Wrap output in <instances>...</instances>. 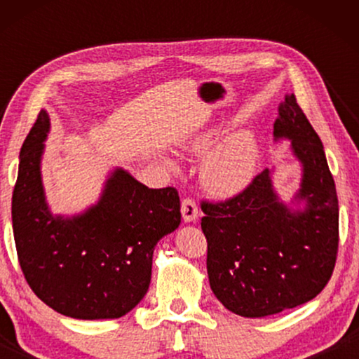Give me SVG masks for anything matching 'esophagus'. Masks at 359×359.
Segmentation results:
<instances>
[{"label":"esophagus","instance_id":"obj_1","mask_svg":"<svg viewBox=\"0 0 359 359\" xmlns=\"http://www.w3.org/2000/svg\"><path fill=\"white\" fill-rule=\"evenodd\" d=\"M181 215H183L184 222H194L198 219L199 210L193 199H183V203H181Z\"/></svg>","mask_w":359,"mask_h":359}]
</instances>
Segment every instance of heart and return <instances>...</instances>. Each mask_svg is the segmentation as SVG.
<instances>
[{"mask_svg":"<svg viewBox=\"0 0 359 359\" xmlns=\"http://www.w3.org/2000/svg\"><path fill=\"white\" fill-rule=\"evenodd\" d=\"M222 134L224 129L220 126L204 127L186 135L180 140L178 145L184 154L203 156L219 141ZM258 160L259 149L257 137L248 130L235 132L220 140L219 144L204 156L199 170L201 183L214 198H235L253 183L258 170ZM163 163L170 170L178 168L170 158H163Z\"/></svg>","mask_w":359,"mask_h":359,"instance_id":"obj_1","label":"heart"}]
</instances>
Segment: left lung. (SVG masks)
<instances>
[{"label": "left lung", "mask_w": 359, "mask_h": 359, "mask_svg": "<svg viewBox=\"0 0 359 359\" xmlns=\"http://www.w3.org/2000/svg\"><path fill=\"white\" fill-rule=\"evenodd\" d=\"M274 142L289 140L301 165L291 199L264 170L242 194L203 204L208 276L214 296L242 317H266L306 304L325 287L338 250V198L320 137L296 96L279 102Z\"/></svg>", "instance_id": "left-lung-1"}]
</instances>
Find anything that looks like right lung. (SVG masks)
Masks as SVG:
<instances>
[{
    "label": "right lung",
    "instance_id": "right-lung-1",
    "mask_svg": "<svg viewBox=\"0 0 359 359\" xmlns=\"http://www.w3.org/2000/svg\"><path fill=\"white\" fill-rule=\"evenodd\" d=\"M50 116L39 112L19 154L11 217L26 281L62 316L119 318L149 291L155 245L181 224L178 191L150 189L116 166L100 199L78 214H53L42 181Z\"/></svg>",
    "mask_w": 359,
    "mask_h": 359
}]
</instances>
